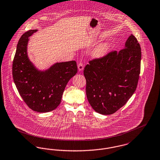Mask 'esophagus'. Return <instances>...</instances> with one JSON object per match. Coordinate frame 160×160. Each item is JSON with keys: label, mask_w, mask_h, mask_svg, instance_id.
I'll return each mask as SVG.
<instances>
[{"label": "esophagus", "mask_w": 160, "mask_h": 160, "mask_svg": "<svg viewBox=\"0 0 160 160\" xmlns=\"http://www.w3.org/2000/svg\"><path fill=\"white\" fill-rule=\"evenodd\" d=\"M83 68H84L83 63L82 62H80L78 63V70L80 71H82L83 69Z\"/></svg>", "instance_id": "1"}]
</instances>
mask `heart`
<instances>
[{
  "label": "heart",
  "instance_id": "heart-1",
  "mask_svg": "<svg viewBox=\"0 0 160 160\" xmlns=\"http://www.w3.org/2000/svg\"><path fill=\"white\" fill-rule=\"evenodd\" d=\"M109 49V44L106 43H101L95 48L92 52V55L94 57L100 58L105 56L108 52Z\"/></svg>",
  "mask_w": 160,
  "mask_h": 160
}]
</instances>
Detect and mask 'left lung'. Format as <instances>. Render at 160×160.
I'll list each match as a JSON object with an SVG mask.
<instances>
[{"label": "left lung", "instance_id": "1", "mask_svg": "<svg viewBox=\"0 0 160 160\" xmlns=\"http://www.w3.org/2000/svg\"><path fill=\"white\" fill-rule=\"evenodd\" d=\"M141 58L140 45L131 34L118 52L89 62L83 74L87 98L95 111L111 115L127 103L137 86Z\"/></svg>", "mask_w": 160, "mask_h": 160}]
</instances>
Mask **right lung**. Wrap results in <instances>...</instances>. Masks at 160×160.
Returning a JSON list of instances; mask_svg holds the SVG:
<instances>
[{"instance_id": "1", "label": "right lung", "mask_w": 160, "mask_h": 160, "mask_svg": "<svg viewBox=\"0 0 160 160\" xmlns=\"http://www.w3.org/2000/svg\"><path fill=\"white\" fill-rule=\"evenodd\" d=\"M38 29L29 30L19 39L12 63V77L19 93L30 109L48 112L56 109L69 80L76 74L75 61L56 63L39 71L27 54L29 37Z\"/></svg>"}]
</instances>
